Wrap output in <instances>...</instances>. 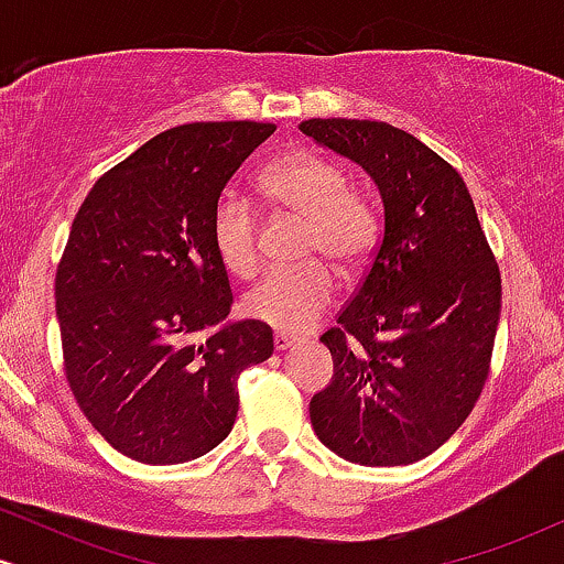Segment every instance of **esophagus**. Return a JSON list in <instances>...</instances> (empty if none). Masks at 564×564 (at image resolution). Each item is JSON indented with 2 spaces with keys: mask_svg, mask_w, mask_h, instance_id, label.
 <instances>
[{
  "mask_svg": "<svg viewBox=\"0 0 564 564\" xmlns=\"http://www.w3.org/2000/svg\"><path fill=\"white\" fill-rule=\"evenodd\" d=\"M296 341H300V336H294V334H283V332L275 334V349H278V352H283V349L294 347Z\"/></svg>",
  "mask_w": 564,
  "mask_h": 564,
  "instance_id": "esophagus-1",
  "label": "esophagus"
}]
</instances>
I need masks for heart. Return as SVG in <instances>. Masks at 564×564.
<instances>
[{
  "label": "heart",
  "instance_id": "obj_1",
  "mask_svg": "<svg viewBox=\"0 0 564 564\" xmlns=\"http://www.w3.org/2000/svg\"><path fill=\"white\" fill-rule=\"evenodd\" d=\"M260 187L275 206L307 219L302 241V257L307 260L326 256L339 270H355L377 249V206L366 193L349 187L347 172L336 161L315 151L283 153L264 166ZM209 230L217 260L228 273L236 278L257 273L260 219L249 200L225 193L212 212ZM327 263L310 261L268 273L243 296V315L278 332L310 328L336 296V275Z\"/></svg>",
  "mask_w": 564,
  "mask_h": 564
}]
</instances>
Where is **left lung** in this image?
Listing matches in <instances>:
<instances>
[{
	"label": "left lung",
	"mask_w": 564,
	"mask_h": 564,
	"mask_svg": "<svg viewBox=\"0 0 564 564\" xmlns=\"http://www.w3.org/2000/svg\"><path fill=\"white\" fill-rule=\"evenodd\" d=\"M307 138L371 174L384 230L336 326L334 379L310 400L328 451L403 467L458 430L490 371L501 273L462 174L387 121L310 119Z\"/></svg>",
	"instance_id": "obj_1"
}]
</instances>
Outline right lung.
Masks as SVG:
<instances>
[{
    "mask_svg": "<svg viewBox=\"0 0 564 564\" xmlns=\"http://www.w3.org/2000/svg\"><path fill=\"white\" fill-rule=\"evenodd\" d=\"M275 124L166 129L97 180L55 275L63 368L76 403L134 462L183 464L230 435L238 377L273 355V328L228 323L212 212Z\"/></svg>",
    "mask_w": 564,
    "mask_h": 564,
    "instance_id": "1",
    "label": "right lung"
}]
</instances>
